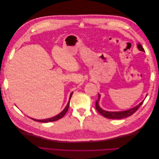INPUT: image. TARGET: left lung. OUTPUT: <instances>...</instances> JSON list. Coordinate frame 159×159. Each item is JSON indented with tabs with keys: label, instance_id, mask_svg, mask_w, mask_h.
<instances>
[{
	"label": "left lung",
	"instance_id": "1",
	"mask_svg": "<svg viewBox=\"0 0 159 159\" xmlns=\"http://www.w3.org/2000/svg\"><path fill=\"white\" fill-rule=\"evenodd\" d=\"M137 48L140 51L145 52V50L143 49V48L141 46V44H138ZM100 97H101L100 94H98V99L96 101V102H95L96 109H97L98 111L101 115H102L103 117H107L108 119H121L123 118H125V117H128L129 116H131V115H132L134 112H136V111L139 107H140V106L143 104V103L144 102V100H143L142 102H141L139 105H137V106H135L133 108L130 109L126 110V111H105L99 107V100L100 99Z\"/></svg>",
	"mask_w": 159,
	"mask_h": 159
}]
</instances>
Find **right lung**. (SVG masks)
<instances>
[{"mask_svg": "<svg viewBox=\"0 0 159 159\" xmlns=\"http://www.w3.org/2000/svg\"><path fill=\"white\" fill-rule=\"evenodd\" d=\"M72 94H73V92H71L70 95V98H69V102H68V103L67 104V105L66 106V107L64 109V110L62 111L61 113H60L58 115H56V116L53 117H51V118H49V119H42V120H38V119H32L31 118L32 120H34V121H38V122H42V123H48V122H52V121H57V120H58L61 118L63 117L64 116V115L66 113V112L68 111V108H69V105H70V99H71V98L72 96Z\"/></svg>", "mask_w": 159, "mask_h": 159, "instance_id": "right-lung-1", "label": "right lung"}]
</instances>
